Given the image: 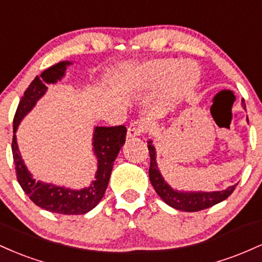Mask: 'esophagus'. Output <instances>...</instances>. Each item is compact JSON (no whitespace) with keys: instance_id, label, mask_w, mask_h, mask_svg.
Segmentation results:
<instances>
[{"instance_id":"1","label":"esophagus","mask_w":262,"mask_h":262,"mask_svg":"<svg viewBox=\"0 0 262 262\" xmlns=\"http://www.w3.org/2000/svg\"><path fill=\"white\" fill-rule=\"evenodd\" d=\"M146 130V124L143 122H133L128 127V137L135 138L138 135H141Z\"/></svg>"}]
</instances>
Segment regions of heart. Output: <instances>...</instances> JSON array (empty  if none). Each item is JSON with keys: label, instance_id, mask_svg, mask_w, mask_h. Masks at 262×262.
Segmentation results:
<instances>
[{"label": "heart", "instance_id": "heart-1", "mask_svg": "<svg viewBox=\"0 0 262 262\" xmlns=\"http://www.w3.org/2000/svg\"><path fill=\"white\" fill-rule=\"evenodd\" d=\"M189 66H193L192 62L189 61H182L176 65V60L173 59L156 60V61L150 62V64L144 69L143 80L145 81L148 85L159 86L166 82L167 79L170 77V85L171 89L173 90V92H182L185 91V90H187L188 87L191 86L192 82L196 81V69H194V74L191 80L182 81L181 79V74L183 70L187 71V73H191V68H189ZM185 67L186 68V69H184Z\"/></svg>", "mask_w": 262, "mask_h": 262}]
</instances>
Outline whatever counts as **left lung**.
<instances>
[{
    "instance_id": "obj_1",
    "label": "left lung",
    "mask_w": 262,
    "mask_h": 262,
    "mask_svg": "<svg viewBox=\"0 0 262 262\" xmlns=\"http://www.w3.org/2000/svg\"><path fill=\"white\" fill-rule=\"evenodd\" d=\"M243 108H245L244 100L242 101ZM249 122V121H248ZM149 155H150V167H149V179L152 187L155 188L156 193L162 198L165 203L169 204L172 208L183 210V212H198V210L207 209L214 206L225 198H228L233 193L236 185L230 186L224 191L217 192H180L172 189L162 179L160 171L156 165V152L155 148L151 145V140H149Z\"/></svg>"
}]
</instances>
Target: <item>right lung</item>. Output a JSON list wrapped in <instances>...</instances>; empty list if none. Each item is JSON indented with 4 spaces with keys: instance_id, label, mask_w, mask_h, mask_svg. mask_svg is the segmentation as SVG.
Segmentation results:
<instances>
[{
    "instance_id": "add662e5",
    "label": "right lung",
    "mask_w": 262,
    "mask_h": 262,
    "mask_svg": "<svg viewBox=\"0 0 262 262\" xmlns=\"http://www.w3.org/2000/svg\"><path fill=\"white\" fill-rule=\"evenodd\" d=\"M70 64L71 62L69 61H61L43 71L40 76H35V79L25 91V95L20 98L17 107L13 118V133H16L18 124L23 117L34 107L37 101L47 91V83H55L61 79L65 74L66 66ZM125 137H127V128L124 125L96 127L93 134V150L98 161L96 180L89 187L74 191V189L35 181L20 158L16 134H13L12 154H13L18 183L27 196L31 198L32 202L40 208L66 215L85 214L95 208L104 196L112 172L113 162L123 144L125 143Z\"/></svg>"
}]
</instances>
